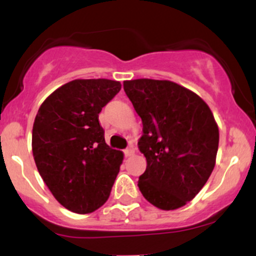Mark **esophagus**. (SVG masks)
Masks as SVG:
<instances>
[{
    "label": "esophagus",
    "instance_id": "1",
    "mask_svg": "<svg viewBox=\"0 0 256 256\" xmlns=\"http://www.w3.org/2000/svg\"><path fill=\"white\" fill-rule=\"evenodd\" d=\"M124 154H125V156H131V155H134V146H128V148L124 150Z\"/></svg>",
    "mask_w": 256,
    "mask_h": 256
}]
</instances>
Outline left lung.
Listing matches in <instances>:
<instances>
[{
  "instance_id": "left-lung-1",
  "label": "left lung",
  "mask_w": 256,
  "mask_h": 256,
  "mask_svg": "<svg viewBox=\"0 0 256 256\" xmlns=\"http://www.w3.org/2000/svg\"><path fill=\"white\" fill-rule=\"evenodd\" d=\"M124 90L142 119L140 152L146 168L138 188L164 210L183 207L207 183L219 146L210 107L192 91L170 80L134 79Z\"/></svg>"
}]
</instances>
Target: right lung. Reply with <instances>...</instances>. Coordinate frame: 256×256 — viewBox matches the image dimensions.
I'll use <instances>...</instances> for the list:
<instances>
[{
  "label": "right lung",
  "mask_w": 256,
  "mask_h": 256,
  "mask_svg": "<svg viewBox=\"0 0 256 256\" xmlns=\"http://www.w3.org/2000/svg\"><path fill=\"white\" fill-rule=\"evenodd\" d=\"M120 89L110 79H76L48 96L34 118L37 170L71 212L91 213L110 198L124 155L107 146L98 114Z\"/></svg>",
  "instance_id": "add662e5"
}]
</instances>
